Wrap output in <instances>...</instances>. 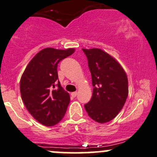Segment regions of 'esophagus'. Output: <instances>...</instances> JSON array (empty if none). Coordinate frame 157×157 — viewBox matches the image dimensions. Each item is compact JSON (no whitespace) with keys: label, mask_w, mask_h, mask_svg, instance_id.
I'll return each mask as SVG.
<instances>
[{"label":"esophagus","mask_w":157,"mask_h":157,"mask_svg":"<svg viewBox=\"0 0 157 157\" xmlns=\"http://www.w3.org/2000/svg\"><path fill=\"white\" fill-rule=\"evenodd\" d=\"M77 92H73V93H71V96H72L73 97H75L76 96H77Z\"/></svg>","instance_id":"esophagus-1"}]
</instances>
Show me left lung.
Wrapping results in <instances>:
<instances>
[{"label":"left lung","instance_id":"1","mask_svg":"<svg viewBox=\"0 0 157 157\" xmlns=\"http://www.w3.org/2000/svg\"><path fill=\"white\" fill-rule=\"evenodd\" d=\"M94 86L92 98L84 105L91 119L100 124L117 117L128 97V79L114 57L99 48L83 49Z\"/></svg>","mask_w":157,"mask_h":157}]
</instances>
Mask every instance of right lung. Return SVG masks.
Masks as SVG:
<instances>
[{
    "label": "right lung",
    "mask_w": 157,
    "mask_h": 157,
    "mask_svg": "<svg viewBox=\"0 0 157 157\" xmlns=\"http://www.w3.org/2000/svg\"><path fill=\"white\" fill-rule=\"evenodd\" d=\"M74 51V48H44L32 58L21 76L23 102L32 117L47 127L61 121L71 101L69 94L58 80L57 64Z\"/></svg>",
    "instance_id": "right-lung-1"
}]
</instances>
